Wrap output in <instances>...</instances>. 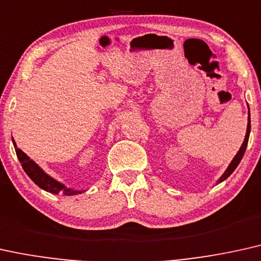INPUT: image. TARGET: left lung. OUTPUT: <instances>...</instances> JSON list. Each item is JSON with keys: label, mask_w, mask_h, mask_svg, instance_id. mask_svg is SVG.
Segmentation results:
<instances>
[{"label": "left lung", "mask_w": 261, "mask_h": 261, "mask_svg": "<svg viewBox=\"0 0 261 261\" xmlns=\"http://www.w3.org/2000/svg\"><path fill=\"white\" fill-rule=\"evenodd\" d=\"M249 110V108H248ZM249 133H250V115H249V112H248V125H247V133H246V137H245V141H243V143H242V146H241V148H240V150L237 151V154L235 155V158H233L232 159V161H231V164L229 165V167H227L226 169V171L225 172H224V174L222 177L219 178V180H218V183H220V182H223V180H225L227 177L230 176V174H231L233 171H235V169L237 166H239V164H240V161H241V159H242L243 158V154H245V151H246V148H247V144H248V138H249Z\"/></svg>", "instance_id": "obj_1"}]
</instances>
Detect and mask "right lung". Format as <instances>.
Here are the masks:
<instances>
[{"instance_id":"add662e5","label":"right lung","mask_w":261,"mask_h":261,"mask_svg":"<svg viewBox=\"0 0 261 261\" xmlns=\"http://www.w3.org/2000/svg\"><path fill=\"white\" fill-rule=\"evenodd\" d=\"M13 144H14L15 147L16 156H18L19 161L21 163V166L26 172V174H28V176L31 178V179L34 180L39 188H42L43 190L49 191V193L51 194L60 193V194H64V195H75V194L82 193V191H78V190L68 189V188H66L64 184L59 183L58 180L54 179V178L48 176V174L45 173L34 160L30 159L24 151L16 147L14 140H13Z\"/></svg>"}]
</instances>
